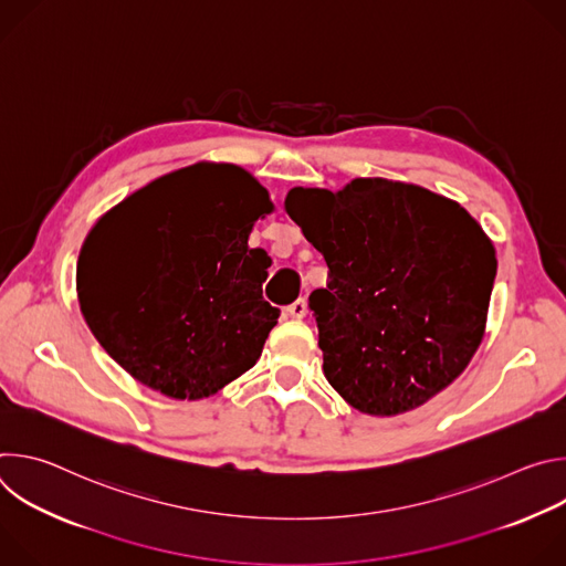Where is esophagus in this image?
<instances>
[{
  "mask_svg": "<svg viewBox=\"0 0 566 566\" xmlns=\"http://www.w3.org/2000/svg\"><path fill=\"white\" fill-rule=\"evenodd\" d=\"M286 311H289V315H291V317H297V319H302V317L306 315V311H308V306H306V300H304V297L295 300L293 304H289V306H286Z\"/></svg>",
  "mask_w": 566,
  "mask_h": 566,
  "instance_id": "1",
  "label": "esophagus"
}]
</instances>
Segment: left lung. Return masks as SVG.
<instances>
[{
  "label": "left lung",
  "instance_id": "8db88e82",
  "mask_svg": "<svg viewBox=\"0 0 566 566\" xmlns=\"http://www.w3.org/2000/svg\"><path fill=\"white\" fill-rule=\"evenodd\" d=\"M284 210L329 266L315 289L322 371L363 415H406L463 374L486 334L495 247L457 201L415 184L291 188Z\"/></svg>",
  "mask_w": 566,
  "mask_h": 566
}]
</instances>
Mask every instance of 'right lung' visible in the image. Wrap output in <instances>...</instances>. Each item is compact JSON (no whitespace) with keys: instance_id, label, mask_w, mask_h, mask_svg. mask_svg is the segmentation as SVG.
I'll return each mask as SVG.
<instances>
[{"instance_id":"1","label":"right lung","mask_w":566,"mask_h":566,"mask_svg":"<svg viewBox=\"0 0 566 566\" xmlns=\"http://www.w3.org/2000/svg\"><path fill=\"white\" fill-rule=\"evenodd\" d=\"M275 210L244 168L199 160L138 188L90 230L77 258L80 311L138 382L199 400L249 371L280 308L262 297L271 258L249 249Z\"/></svg>"}]
</instances>
